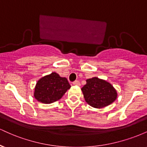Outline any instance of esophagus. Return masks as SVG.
Returning <instances> with one entry per match:
<instances>
[{"mask_svg":"<svg viewBox=\"0 0 147 147\" xmlns=\"http://www.w3.org/2000/svg\"><path fill=\"white\" fill-rule=\"evenodd\" d=\"M73 85H75V86H80V82H79V81H75V82H73Z\"/></svg>","mask_w":147,"mask_h":147,"instance_id":"esophagus-1","label":"esophagus"}]
</instances>
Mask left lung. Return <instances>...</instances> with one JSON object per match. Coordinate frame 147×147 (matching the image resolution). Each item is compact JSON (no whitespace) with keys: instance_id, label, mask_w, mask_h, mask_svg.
I'll use <instances>...</instances> for the list:
<instances>
[{"instance_id":"8db88e82","label":"left lung","mask_w":147,"mask_h":147,"mask_svg":"<svg viewBox=\"0 0 147 147\" xmlns=\"http://www.w3.org/2000/svg\"><path fill=\"white\" fill-rule=\"evenodd\" d=\"M84 97L89 105L97 109L105 107L117 99V91L110 83L97 77L88 79L82 88Z\"/></svg>"}]
</instances>
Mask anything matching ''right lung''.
I'll use <instances>...</instances> for the list:
<instances>
[{"label": "right lung", "mask_w": 147, "mask_h": 147, "mask_svg": "<svg viewBox=\"0 0 147 147\" xmlns=\"http://www.w3.org/2000/svg\"><path fill=\"white\" fill-rule=\"evenodd\" d=\"M70 87L66 78L52 72L37 82L34 96L38 102L51 104L61 98Z\"/></svg>", "instance_id": "1"}]
</instances>
